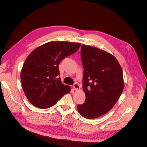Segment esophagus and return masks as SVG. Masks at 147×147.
Segmentation results:
<instances>
[{
  "label": "esophagus",
  "mask_w": 147,
  "mask_h": 147,
  "mask_svg": "<svg viewBox=\"0 0 147 147\" xmlns=\"http://www.w3.org/2000/svg\"><path fill=\"white\" fill-rule=\"evenodd\" d=\"M73 88L75 90H78V89H80V86H79L78 83H75L73 85Z\"/></svg>",
  "instance_id": "1"
}]
</instances>
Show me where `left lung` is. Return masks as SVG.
Instances as JSON below:
<instances>
[{
	"label": "left lung",
	"instance_id": "obj_1",
	"mask_svg": "<svg viewBox=\"0 0 147 147\" xmlns=\"http://www.w3.org/2000/svg\"><path fill=\"white\" fill-rule=\"evenodd\" d=\"M81 59L86 99L77 109L84 118H96L107 113L119 99L124 89L123 70L113 55L96 47L83 45Z\"/></svg>",
	"mask_w": 147,
	"mask_h": 147
}]
</instances>
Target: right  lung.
Returning a JSON list of instances; mask_svg holds the SVG:
<instances>
[{
	"label": "right lung",
	"mask_w": 147,
	"mask_h": 147,
	"mask_svg": "<svg viewBox=\"0 0 147 147\" xmlns=\"http://www.w3.org/2000/svg\"><path fill=\"white\" fill-rule=\"evenodd\" d=\"M81 43L51 42L38 47L28 56L21 72V80L26 96L39 109L55 105L70 87L61 82L60 62L77 52Z\"/></svg>",
	"instance_id": "obj_1"
}]
</instances>
